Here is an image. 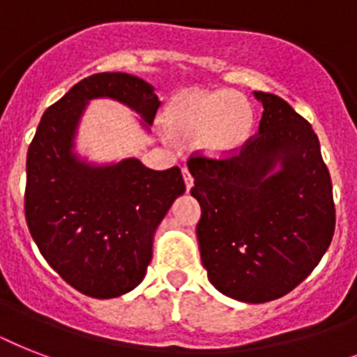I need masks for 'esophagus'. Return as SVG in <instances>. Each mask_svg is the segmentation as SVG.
<instances>
[{
	"label": "esophagus",
	"instance_id": "1",
	"mask_svg": "<svg viewBox=\"0 0 357 357\" xmlns=\"http://www.w3.org/2000/svg\"><path fill=\"white\" fill-rule=\"evenodd\" d=\"M181 172H183L185 185H187V190H189L190 187H192V185H195V178H192V174L189 172V168H187V167H183V168H181Z\"/></svg>",
	"mask_w": 357,
	"mask_h": 357
}]
</instances>
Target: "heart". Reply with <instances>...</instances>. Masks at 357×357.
<instances>
[{
    "label": "heart",
    "instance_id": "1",
    "mask_svg": "<svg viewBox=\"0 0 357 357\" xmlns=\"http://www.w3.org/2000/svg\"><path fill=\"white\" fill-rule=\"evenodd\" d=\"M165 123L176 137H192L211 155H228L248 140L252 109L231 91L179 92L165 111Z\"/></svg>",
    "mask_w": 357,
    "mask_h": 357
}]
</instances>
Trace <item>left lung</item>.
I'll return each instance as SVG.
<instances>
[{
	"instance_id": "8db88e82",
	"label": "left lung",
	"mask_w": 357,
	"mask_h": 357,
	"mask_svg": "<svg viewBox=\"0 0 357 357\" xmlns=\"http://www.w3.org/2000/svg\"><path fill=\"white\" fill-rule=\"evenodd\" d=\"M254 96L263 103L259 131L238 151L192 153L187 165L209 282L229 298L263 304L291 293L319 265L332 243L335 206L311 123L280 96Z\"/></svg>"
}]
</instances>
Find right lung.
Returning a JSON list of instances; mask_svg holds the SVG:
<instances>
[{
    "instance_id": "1",
    "label": "right lung",
    "mask_w": 357,
    "mask_h": 357,
    "mask_svg": "<svg viewBox=\"0 0 357 357\" xmlns=\"http://www.w3.org/2000/svg\"><path fill=\"white\" fill-rule=\"evenodd\" d=\"M113 98L142 114L161 102L155 89L122 72L89 75L46 109L27 150L25 220L44 259L79 293L114 298L142 282L151 238L185 192L179 167L146 168L139 159L111 167L79 161L74 135L86 102Z\"/></svg>"
}]
</instances>
